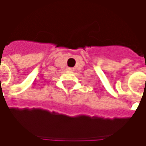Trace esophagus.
<instances>
[{
	"mask_svg": "<svg viewBox=\"0 0 146 146\" xmlns=\"http://www.w3.org/2000/svg\"><path fill=\"white\" fill-rule=\"evenodd\" d=\"M66 70H68V71H70V72H72V71H74V68H71V67H67V68H66Z\"/></svg>",
	"mask_w": 146,
	"mask_h": 146,
	"instance_id": "1",
	"label": "esophagus"
}]
</instances>
